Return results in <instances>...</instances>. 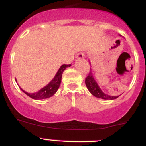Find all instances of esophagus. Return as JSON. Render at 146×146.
Masks as SVG:
<instances>
[{
    "mask_svg": "<svg viewBox=\"0 0 146 146\" xmlns=\"http://www.w3.org/2000/svg\"><path fill=\"white\" fill-rule=\"evenodd\" d=\"M85 58V55L83 52H79L76 55V58L77 59H82Z\"/></svg>",
    "mask_w": 146,
    "mask_h": 146,
    "instance_id": "1",
    "label": "esophagus"
}]
</instances>
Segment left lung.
<instances>
[{
  "instance_id": "8db88e82",
  "label": "left lung",
  "mask_w": 146,
  "mask_h": 146,
  "mask_svg": "<svg viewBox=\"0 0 146 146\" xmlns=\"http://www.w3.org/2000/svg\"><path fill=\"white\" fill-rule=\"evenodd\" d=\"M86 85L87 86V88L88 89V91H90L92 95L94 96H96L97 98H101L103 99H107V100H112V99H115L118 98L119 96H110L108 94H104L101 88H99V85L97 84V82L94 80V77L92 75L91 72L88 74L87 77L86 78Z\"/></svg>"
}]
</instances>
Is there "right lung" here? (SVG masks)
<instances>
[{
  "instance_id": "right-lung-1",
  "label": "right lung",
  "mask_w": 146,
  "mask_h": 146,
  "mask_svg": "<svg viewBox=\"0 0 146 146\" xmlns=\"http://www.w3.org/2000/svg\"><path fill=\"white\" fill-rule=\"evenodd\" d=\"M70 66V64L69 65H66V64L62 65L60 67V69H58L57 73H56L55 77H54L53 79L51 80V82L49 84H47L46 86L42 88V89H40L39 91H37V92L31 94V93H28L24 91V90H23L21 88H20V89L26 95H28V96H30V97L33 99H43L51 97V96H53L54 94L56 93V91L58 89L59 86H60V82H61L62 74H63L64 71L66 69V67Z\"/></svg>"
}]
</instances>
